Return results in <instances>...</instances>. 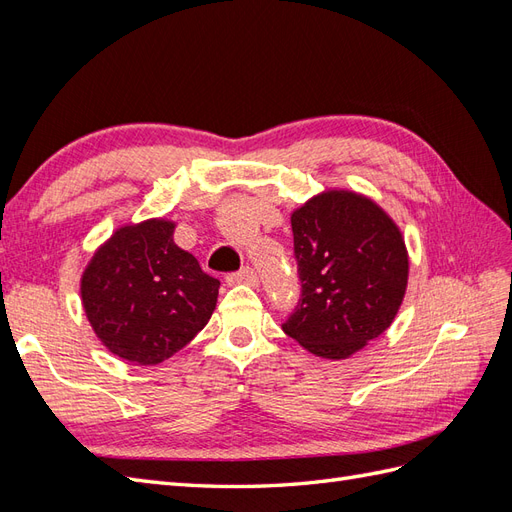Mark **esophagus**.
<instances>
[{
    "mask_svg": "<svg viewBox=\"0 0 512 512\" xmlns=\"http://www.w3.org/2000/svg\"><path fill=\"white\" fill-rule=\"evenodd\" d=\"M226 284H228V286H237V284L256 286V284H258V275H256L254 269L245 267V269H241L239 273H230V275L226 277Z\"/></svg>",
    "mask_w": 512,
    "mask_h": 512,
    "instance_id": "34e87169",
    "label": "esophagus"
}]
</instances>
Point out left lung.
I'll return each instance as SVG.
<instances>
[{
    "instance_id": "left-lung-1",
    "label": "left lung",
    "mask_w": 512,
    "mask_h": 512,
    "mask_svg": "<svg viewBox=\"0 0 512 512\" xmlns=\"http://www.w3.org/2000/svg\"><path fill=\"white\" fill-rule=\"evenodd\" d=\"M301 299L282 329L320 359L342 361L391 327L408 288L399 226L374 200L324 190L290 215Z\"/></svg>"
}]
</instances>
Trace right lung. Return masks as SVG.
<instances>
[{"instance_id":"obj_1","label":"right lung","mask_w":512,"mask_h":512,"mask_svg":"<svg viewBox=\"0 0 512 512\" xmlns=\"http://www.w3.org/2000/svg\"><path fill=\"white\" fill-rule=\"evenodd\" d=\"M177 224H123L89 258L81 303L102 346L134 365H158L205 329L220 280L175 243Z\"/></svg>"}]
</instances>
